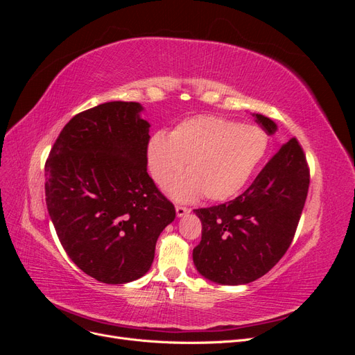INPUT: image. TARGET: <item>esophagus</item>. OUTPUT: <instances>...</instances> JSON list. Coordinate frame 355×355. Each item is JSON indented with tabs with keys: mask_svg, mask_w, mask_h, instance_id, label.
Listing matches in <instances>:
<instances>
[{
	"mask_svg": "<svg viewBox=\"0 0 355 355\" xmlns=\"http://www.w3.org/2000/svg\"><path fill=\"white\" fill-rule=\"evenodd\" d=\"M187 213H189V209H188V207H184V206H176V214H178L179 218L185 216Z\"/></svg>",
	"mask_w": 355,
	"mask_h": 355,
	"instance_id": "obj_1",
	"label": "esophagus"
}]
</instances>
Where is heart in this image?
<instances>
[{
    "label": "heart",
    "mask_w": 355,
    "mask_h": 355,
    "mask_svg": "<svg viewBox=\"0 0 355 355\" xmlns=\"http://www.w3.org/2000/svg\"><path fill=\"white\" fill-rule=\"evenodd\" d=\"M268 136L256 125H241L228 118L196 115L180 121L168 136L149 139L146 161L159 187L185 167L188 175L168 187L178 201H192L204 194L209 201L234 197L266 153Z\"/></svg>",
    "instance_id": "obj_1"
}]
</instances>
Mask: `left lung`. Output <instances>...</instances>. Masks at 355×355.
Masks as SVG:
<instances>
[{"label": "left lung", "instance_id": "8db88e82", "mask_svg": "<svg viewBox=\"0 0 355 355\" xmlns=\"http://www.w3.org/2000/svg\"><path fill=\"white\" fill-rule=\"evenodd\" d=\"M268 135L270 118L256 114ZM309 187V167L296 137L268 161L253 184L228 202L196 209L201 241L192 252L198 272L210 282L237 286L265 275L295 237Z\"/></svg>", "mask_w": 355, "mask_h": 355}]
</instances>
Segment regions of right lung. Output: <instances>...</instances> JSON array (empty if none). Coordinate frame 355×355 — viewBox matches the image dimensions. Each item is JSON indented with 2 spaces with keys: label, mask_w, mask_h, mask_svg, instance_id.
I'll return each mask as SVG.
<instances>
[{
  "label": "right lung",
  "mask_w": 355,
  "mask_h": 355,
  "mask_svg": "<svg viewBox=\"0 0 355 355\" xmlns=\"http://www.w3.org/2000/svg\"><path fill=\"white\" fill-rule=\"evenodd\" d=\"M137 102H106L72 116L46 161V202L60 244L106 284L148 272L176 210L146 171L149 123Z\"/></svg>",
  "instance_id": "add662e5"
}]
</instances>
